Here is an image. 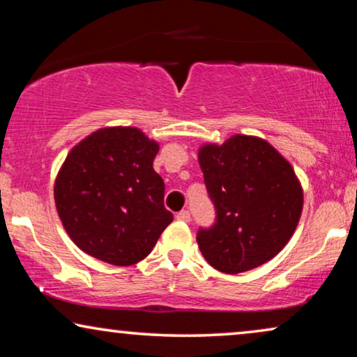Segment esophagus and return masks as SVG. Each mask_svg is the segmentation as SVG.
<instances>
[{"mask_svg": "<svg viewBox=\"0 0 357 357\" xmlns=\"http://www.w3.org/2000/svg\"><path fill=\"white\" fill-rule=\"evenodd\" d=\"M178 219V221H183V222H188L190 221V211H187V209H183V211L177 213V216H175Z\"/></svg>", "mask_w": 357, "mask_h": 357, "instance_id": "esophagus-1", "label": "esophagus"}]
</instances>
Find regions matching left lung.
I'll return each instance as SVG.
<instances>
[{"label":"left lung","instance_id":"obj_1","mask_svg":"<svg viewBox=\"0 0 357 357\" xmlns=\"http://www.w3.org/2000/svg\"><path fill=\"white\" fill-rule=\"evenodd\" d=\"M216 219L197 242L216 270L237 275L263 265L286 245L304 195L291 164L265 139L234 135L198 153Z\"/></svg>","mask_w":357,"mask_h":357}]
</instances>
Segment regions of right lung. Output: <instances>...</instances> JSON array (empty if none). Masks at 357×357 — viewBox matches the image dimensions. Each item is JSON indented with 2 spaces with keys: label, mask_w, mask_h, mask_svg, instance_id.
<instances>
[{
  "label": "right lung",
  "mask_w": 357,
  "mask_h": 357,
  "mask_svg": "<svg viewBox=\"0 0 357 357\" xmlns=\"http://www.w3.org/2000/svg\"><path fill=\"white\" fill-rule=\"evenodd\" d=\"M159 144L131 126L97 130L71 149L55 182L56 211L71 241L116 266L153 250L174 214L153 169Z\"/></svg>",
  "instance_id": "obj_1"
}]
</instances>
